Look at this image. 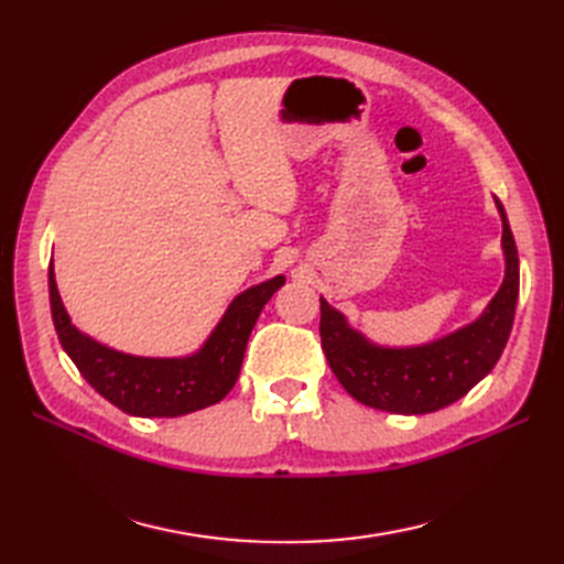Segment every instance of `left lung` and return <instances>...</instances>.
Wrapping results in <instances>:
<instances>
[{
    "label": "left lung",
    "instance_id": "8db88e82",
    "mask_svg": "<svg viewBox=\"0 0 564 564\" xmlns=\"http://www.w3.org/2000/svg\"><path fill=\"white\" fill-rule=\"evenodd\" d=\"M501 215L505 281L470 325L422 346H380L354 329L319 297V337L332 373L366 406L392 414H429L460 400L499 361L519 301V254L505 206Z\"/></svg>",
    "mask_w": 564,
    "mask_h": 564
}]
</instances>
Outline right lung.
I'll list each match as a JSON object with an SVG mask.
<instances>
[{
	"label": "right lung",
	"instance_id": "1",
	"mask_svg": "<svg viewBox=\"0 0 564 564\" xmlns=\"http://www.w3.org/2000/svg\"><path fill=\"white\" fill-rule=\"evenodd\" d=\"M283 283V275H273L239 293L196 354L150 358L109 349L72 325L59 301L53 261L47 267L51 313L65 354L101 398L133 416H182L220 402L239 378L259 313Z\"/></svg>",
	"mask_w": 564,
	"mask_h": 564
}]
</instances>
